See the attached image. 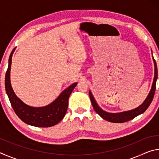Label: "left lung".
Listing matches in <instances>:
<instances>
[{
	"label": "left lung",
	"instance_id": "8db88e82",
	"mask_svg": "<svg viewBox=\"0 0 159 159\" xmlns=\"http://www.w3.org/2000/svg\"><path fill=\"white\" fill-rule=\"evenodd\" d=\"M154 59V66H155V74H154V82H153L152 89H151L150 93L149 95L147 96V99H145V101L142 103L140 106L138 107V108L134 109L133 110H131V111H124L121 113H116V114H111V113H108L100 109L98 105V104L96 103V102L94 99V97L93 96L92 93H91L90 91H89V95L91 102H92L93 107L95 111L98 113V114L102 118H103L104 119L108 120L109 122L111 123H124L126 121H128L131 119H133L134 117H136L137 116L144 113L146 110L147 109L148 107L150 105V104L152 103L153 100V98L154 97L155 94V90H156V83H157V80L158 78V71H157V62Z\"/></svg>",
	"mask_w": 159,
	"mask_h": 159
}]
</instances>
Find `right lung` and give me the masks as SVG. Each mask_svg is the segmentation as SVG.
<instances>
[{"label":"right lung","mask_w":159,"mask_h":159,"mask_svg":"<svg viewBox=\"0 0 159 159\" xmlns=\"http://www.w3.org/2000/svg\"><path fill=\"white\" fill-rule=\"evenodd\" d=\"M15 48L13 49L10 55L8 68L5 74V90L15 114L23 122L36 127L46 128L57 124L66 114L69 98L76 86L77 83H74L67 88L49 105L43 107H32L26 105L16 96L10 83V76L12 57Z\"/></svg>","instance_id":"obj_1"}]
</instances>
